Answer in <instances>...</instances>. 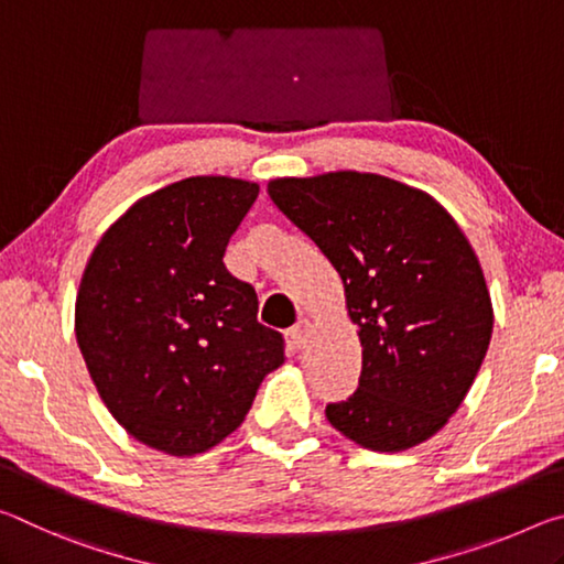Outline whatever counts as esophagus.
Instances as JSON below:
<instances>
[{
  "label": "esophagus",
  "instance_id": "34e87169",
  "mask_svg": "<svg viewBox=\"0 0 564 564\" xmlns=\"http://www.w3.org/2000/svg\"><path fill=\"white\" fill-rule=\"evenodd\" d=\"M290 343H292V347H304L307 345V337H310V322L307 319H302V322H297V325H294L290 332Z\"/></svg>",
  "mask_w": 564,
  "mask_h": 564
}]
</instances>
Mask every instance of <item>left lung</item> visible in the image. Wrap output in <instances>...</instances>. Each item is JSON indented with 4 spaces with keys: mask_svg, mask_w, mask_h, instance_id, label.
Returning a JSON list of instances; mask_svg holds the SVG:
<instances>
[{
    "mask_svg": "<svg viewBox=\"0 0 564 564\" xmlns=\"http://www.w3.org/2000/svg\"><path fill=\"white\" fill-rule=\"evenodd\" d=\"M267 192L343 276L359 327V384L327 404L329 424L377 452L430 440L492 337L490 292L463 229L430 195L380 174L274 180Z\"/></svg>",
    "mask_w": 564,
    "mask_h": 564,
    "instance_id": "left-lung-1",
    "label": "left lung"
}]
</instances>
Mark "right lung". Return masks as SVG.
Masks as SVG:
<instances>
[{"label": "right lung", "instance_id": "right-lung-1", "mask_svg": "<svg viewBox=\"0 0 564 564\" xmlns=\"http://www.w3.org/2000/svg\"><path fill=\"white\" fill-rule=\"evenodd\" d=\"M260 187L189 177L119 217L82 276L77 343L97 392L134 440L197 455L235 432L284 339L221 257Z\"/></svg>", "mask_w": 564, "mask_h": 564}]
</instances>
